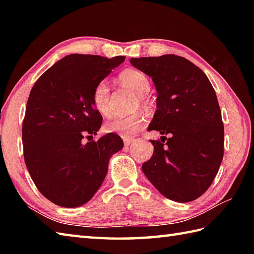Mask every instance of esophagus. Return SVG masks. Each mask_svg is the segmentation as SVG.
Wrapping results in <instances>:
<instances>
[{
  "mask_svg": "<svg viewBox=\"0 0 254 254\" xmlns=\"http://www.w3.org/2000/svg\"><path fill=\"white\" fill-rule=\"evenodd\" d=\"M135 141H136V139L133 138V137L124 138V146H130V145H131L133 142H135Z\"/></svg>",
  "mask_w": 254,
  "mask_h": 254,
  "instance_id": "34e87169",
  "label": "esophagus"
}]
</instances>
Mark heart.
Here are the masks:
<instances>
[{
    "mask_svg": "<svg viewBox=\"0 0 254 254\" xmlns=\"http://www.w3.org/2000/svg\"><path fill=\"white\" fill-rule=\"evenodd\" d=\"M121 82L130 87L132 90L137 94L136 105L141 104L142 106L146 105V100L144 98V95L147 93L150 88L149 79L143 72L135 68H128L123 71L120 76ZM109 95L110 87L106 79H102L96 84L93 90V105L102 116L109 115ZM146 119L142 113H134L132 116L127 118H113L105 124V130L108 133H119L122 136L127 137L133 134L137 133L142 130Z\"/></svg>",
    "mask_w": 254,
    "mask_h": 254,
    "instance_id": "1",
    "label": "heart"
}]
</instances>
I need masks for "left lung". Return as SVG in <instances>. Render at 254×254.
Listing matches in <instances>:
<instances>
[{"label": "left lung", "instance_id": "obj_1", "mask_svg": "<svg viewBox=\"0 0 254 254\" xmlns=\"http://www.w3.org/2000/svg\"><path fill=\"white\" fill-rule=\"evenodd\" d=\"M130 62L155 84L157 110L147 130L164 135L150 141L154 153L142 166L144 175L171 201H194L212 185L224 156L222 112L213 86L201 68L179 56Z\"/></svg>", "mask_w": 254, "mask_h": 254}]
</instances>
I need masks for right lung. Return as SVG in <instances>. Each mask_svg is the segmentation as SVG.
I'll return each mask as SVG.
<instances>
[{"label":"right lung","mask_w":254,"mask_h":254,"mask_svg":"<svg viewBox=\"0 0 254 254\" xmlns=\"http://www.w3.org/2000/svg\"><path fill=\"white\" fill-rule=\"evenodd\" d=\"M124 60L73 53L48 68L30 91L21 131L25 163L38 190L59 206L90 201L111 156L123 147L113 133L96 142L82 139L101 127L102 117L91 100L96 84Z\"/></svg>","instance_id":"obj_1"}]
</instances>
